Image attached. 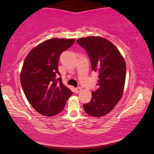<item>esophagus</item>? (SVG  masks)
Instances as JSON below:
<instances>
[{
    "label": "esophagus",
    "instance_id": "1",
    "mask_svg": "<svg viewBox=\"0 0 154 154\" xmlns=\"http://www.w3.org/2000/svg\"><path fill=\"white\" fill-rule=\"evenodd\" d=\"M81 90H82L81 87H78L75 89V93H79V92H81Z\"/></svg>",
    "mask_w": 154,
    "mask_h": 154
}]
</instances>
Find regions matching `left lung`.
Segmentation results:
<instances>
[{
  "label": "left lung",
  "instance_id": "obj_1",
  "mask_svg": "<svg viewBox=\"0 0 154 154\" xmlns=\"http://www.w3.org/2000/svg\"><path fill=\"white\" fill-rule=\"evenodd\" d=\"M89 56L92 71L99 73V88L92 99L83 104L84 110L93 117H101L113 110L123 95L126 64L119 50L104 38L91 36L77 40Z\"/></svg>",
  "mask_w": 154,
  "mask_h": 154
}]
</instances>
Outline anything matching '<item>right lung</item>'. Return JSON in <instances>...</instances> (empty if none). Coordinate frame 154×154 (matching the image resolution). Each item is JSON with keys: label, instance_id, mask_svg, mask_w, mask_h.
<instances>
[{"label": "right lung", "instance_id": "add662e5", "mask_svg": "<svg viewBox=\"0 0 154 154\" xmlns=\"http://www.w3.org/2000/svg\"><path fill=\"white\" fill-rule=\"evenodd\" d=\"M74 39L52 38L31 50L25 58L20 81L27 100L43 116L58 114L73 92L58 78L61 53L74 43Z\"/></svg>", "mask_w": 154, "mask_h": 154}]
</instances>
